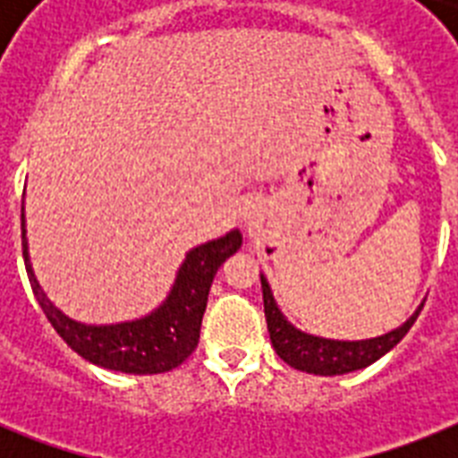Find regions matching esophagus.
I'll use <instances>...</instances> for the list:
<instances>
[{
    "mask_svg": "<svg viewBox=\"0 0 458 458\" xmlns=\"http://www.w3.org/2000/svg\"><path fill=\"white\" fill-rule=\"evenodd\" d=\"M240 216L244 218V223H254L261 216V204L257 199H247L240 208Z\"/></svg>",
    "mask_w": 458,
    "mask_h": 458,
    "instance_id": "34e87169",
    "label": "esophagus"
}]
</instances>
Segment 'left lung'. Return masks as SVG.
<instances>
[{
  "instance_id": "1",
  "label": "left lung",
  "mask_w": 458,
  "mask_h": 458,
  "mask_svg": "<svg viewBox=\"0 0 458 458\" xmlns=\"http://www.w3.org/2000/svg\"><path fill=\"white\" fill-rule=\"evenodd\" d=\"M261 290H264V313L268 335H271L276 354L297 370L313 373V376H344L352 370H361L370 363H376L380 356H385L392 347H397L411 326L419 318L423 304L409 316L399 327L390 333L369 337V340H330V337H318V335L304 333L294 327L280 311L278 301L273 297V290L268 280L261 273Z\"/></svg>"
}]
</instances>
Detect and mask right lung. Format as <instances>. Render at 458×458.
Wrapping results in <instances>:
<instances>
[{
    "label": "right lung",
    "instance_id": "obj_1",
    "mask_svg": "<svg viewBox=\"0 0 458 458\" xmlns=\"http://www.w3.org/2000/svg\"><path fill=\"white\" fill-rule=\"evenodd\" d=\"M21 233H23V259L28 280L35 300L64 337L68 347L78 352L85 361L109 370L154 376L165 373L185 361L199 342L201 318L207 309L208 287L214 283L218 266L242 247V233L233 228L223 237L197 244L185 254L165 300L140 318L121 323H81L71 318L54 304L39 287L28 251L25 237V208H21Z\"/></svg>",
    "mask_w": 458,
    "mask_h": 458
}]
</instances>
